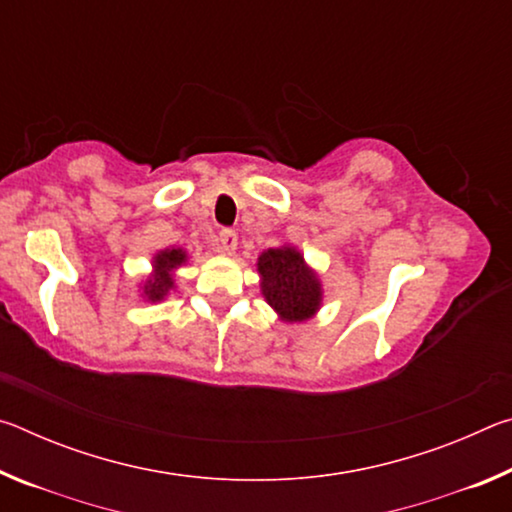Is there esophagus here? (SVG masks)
Returning <instances> with one entry per match:
<instances>
[{
    "label": "esophagus",
    "instance_id": "obj_1",
    "mask_svg": "<svg viewBox=\"0 0 512 512\" xmlns=\"http://www.w3.org/2000/svg\"><path fill=\"white\" fill-rule=\"evenodd\" d=\"M216 248H219V253L223 255H232L237 250V232L235 230H221L219 232V244H216Z\"/></svg>",
    "mask_w": 512,
    "mask_h": 512
}]
</instances>
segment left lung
I'll use <instances>...</instances> for the list:
<instances>
[{"label":"left lung","mask_w":512,"mask_h":512,"mask_svg":"<svg viewBox=\"0 0 512 512\" xmlns=\"http://www.w3.org/2000/svg\"><path fill=\"white\" fill-rule=\"evenodd\" d=\"M259 291L282 323H307L323 307L325 291L298 246L282 244L257 257Z\"/></svg>","instance_id":"1"}]
</instances>
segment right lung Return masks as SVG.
Wrapping results in <instances>:
<instances>
[{
	"label": "right lung",
	"instance_id": "right-lung-1",
	"mask_svg": "<svg viewBox=\"0 0 512 512\" xmlns=\"http://www.w3.org/2000/svg\"><path fill=\"white\" fill-rule=\"evenodd\" d=\"M189 262V255L183 246H169L158 250L151 257V273L140 282V296L144 302L158 305L167 300L178 289L176 271Z\"/></svg>",
	"mask_w": 512,
	"mask_h": 512
}]
</instances>
